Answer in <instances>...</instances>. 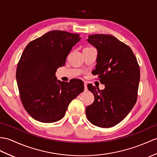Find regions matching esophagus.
Segmentation results:
<instances>
[{"instance_id": "esophagus-1", "label": "esophagus", "mask_w": 157, "mask_h": 157, "mask_svg": "<svg viewBox=\"0 0 157 157\" xmlns=\"http://www.w3.org/2000/svg\"><path fill=\"white\" fill-rule=\"evenodd\" d=\"M83 84H84V90L85 91H86L87 90V83L86 82H84V83H83Z\"/></svg>"}]
</instances>
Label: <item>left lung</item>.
<instances>
[{
    "instance_id": "1",
    "label": "left lung",
    "mask_w": 157,
    "mask_h": 157,
    "mask_svg": "<svg viewBox=\"0 0 157 157\" xmlns=\"http://www.w3.org/2000/svg\"><path fill=\"white\" fill-rule=\"evenodd\" d=\"M98 49L97 64L92 71L105 88L92 84L87 88L94 101L86 109L92 124L110 128L124 120L135 105L140 81V67L130 47L110 35H91L87 39Z\"/></svg>"
}]
</instances>
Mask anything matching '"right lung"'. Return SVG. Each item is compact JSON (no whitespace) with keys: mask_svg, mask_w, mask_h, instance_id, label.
Masks as SVG:
<instances>
[{"mask_svg":"<svg viewBox=\"0 0 157 157\" xmlns=\"http://www.w3.org/2000/svg\"><path fill=\"white\" fill-rule=\"evenodd\" d=\"M80 39L79 34L52 31L31 41L22 53L16 71L20 98L25 110L37 121L61 120L71 100L84 90L82 80L60 82L55 75Z\"/></svg>","mask_w":157,"mask_h":157,"instance_id":"right-lung-1","label":"right lung"}]
</instances>
